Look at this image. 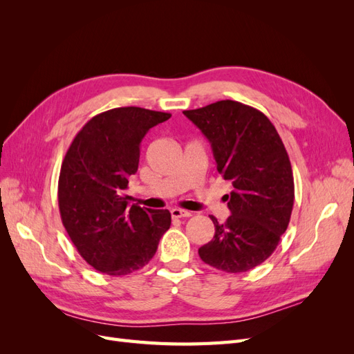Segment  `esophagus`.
Returning a JSON list of instances; mask_svg holds the SVG:
<instances>
[{
  "label": "esophagus",
  "instance_id": "esophagus-1",
  "mask_svg": "<svg viewBox=\"0 0 354 354\" xmlns=\"http://www.w3.org/2000/svg\"><path fill=\"white\" fill-rule=\"evenodd\" d=\"M190 216H192L190 211L178 209V208L171 209V217H173V218H185V217H190Z\"/></svg>",
  "mask_w": 354,
  "mask_h": 354
}]
</instances>
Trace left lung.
Listing matches in <instances>:
<instances>
[{
    "label": "left lung",
    "mask_w": 354,
    "mask_h": 354,
    "mask_svg": "<svg viewBox=\"0 0 354 354\" xmlns=\"http://www.w3.org/2000/svg\"><path fill=\"white\" fill-rule=\"evenodd\" d=\"M211 143L217 171L232 183V216L199 248L203 263L227 273L248 272L266 261L285 233L294 207V176L274 125L263 112L220 100L183 112Z\"/></svg>",
    "instance_id": "obj_1"
}]
</instances>
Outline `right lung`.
<instances>
[{"label": "right lung", "instance_id": "obj_1", "mask_svg": "<svg viewBox=\"0 0 354 354\" xmlns=\"http://www.w3.org/2000/svg\"><path fill=\"white\" fill-rule=\"evenodd\" d=\"M171 113L136 106L93 116L75 136L59 176V209L82 259L109 276H125L152 260L169 229L168 209L128 208V178L137 173L140 143Z\"/></svg>", "mask_w": 354, "mask_h": 354}]
</instances>
